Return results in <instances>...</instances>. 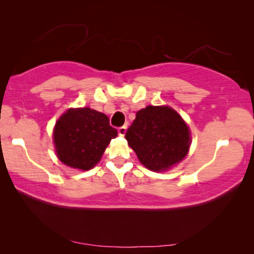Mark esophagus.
Returning <instances> with one entry per match:
<instances>
[{"mask_svg": "<svg viewBox=\"0 0 254 254\" xmlns=\"http://www.w3.org/2000/svg\"><path fill=\"white\" fill-rule=\"evenodd\" d=\"M126 130H127V127L123 126V127H120L119 129H118V133H119L120 136H124V135L126 134Z\"/></svg>", "mask_w": 254, "mask_h": 254, "instance_id": "esophagus-1", "label": "esophagus"}]
</instances>
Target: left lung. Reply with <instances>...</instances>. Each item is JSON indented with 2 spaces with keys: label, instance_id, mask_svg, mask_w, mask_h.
I'll return each mask as SVG.
<instances>
[{
  "label": "left lung",
  "instance_id": "left-lung-1",
  "mask_svg": "<svg viewBox=\"0 0 254 254\" xmlns=\"http://www.w3.org/2000/svg\"><path fill=\"white\" fill-rule=\"evenodd\" d=\"M125 137L151 171H164L179 163L190 144L189 127L168 106H147L138 111Z\"/></svg>",
  "mask_w": 254,
  "mask_h": 254
}]
</instances>
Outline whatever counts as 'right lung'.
Instances as JSON below:
<instances>
[{
  "label": "right lung",
  "mask_w": 254,
  "mask_h": 254,
  "mask_svg": "<svg viewBox=\"0 0 254 254\" xmlns=\"http://www.w3.org/2000/svg\"><path fill=\"white\" fill-rule=\"evenodd\" d=\"M118 130L107 116L89 107L69 110L58 120L54 143L58 157L70 168L90 170L100 161Z\"/></svg>",
  "instance_id": "1"
}]
</instances>
